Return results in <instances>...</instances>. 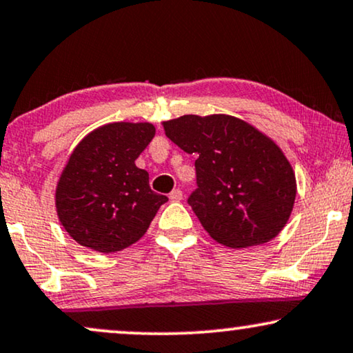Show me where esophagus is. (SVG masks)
<instances>
[{
  "label": "esophagus",
  "instance_id": "34e87169",
  "mask_svg": "<svg viewBox=\"0 0 353 353\" xmlns=\"http://www.w3.org/2000/svg\"><path fill=\"white\" fill-rule=\"evenodd\" d=\"M169 199L172 201H181L182 200V190L181 189H174L171 194H169Z\"/></svg>",
  "mask_w": 353,
  "mask_h": 353
}]
</instances>
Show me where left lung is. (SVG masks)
Masks as SVG:
<instances>
[{
  "instance_id": "left-lung-1",
  "label": "left lung",
  "mask_w": 353,
  "mask_h": 353,
  "mask_svg": "<svg viewBox=\"0 0 353 353\" xmlns=\"http://www.w3.org/2000/svg\"><path fill=\"white\" fill-rule=\"evenodd\" d=\"M163 125L171 142L196 157V189L187 201L216 242L247 248L278 236L297 194L278 145L225 114H185Z\"/></svg>"
}]
</instances>
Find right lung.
<instances>
[{
  "label": "right lung",
  "instance_id": "1",
  "mask_svg": "<svg viewBox=\"0 0 353 353\" xmlns=\"http://www.w3.org/2000/svg\"><path fill=\"white\" fill-rule=\"evenodd\" d=\"M153 137L148 122H112L75 147L56 189L59 221L75 242L112 253L147 232L168 201L150 189L148 172L135 166Z\"/></svg>",
  "mask_w": 353,
  "mask_h": 353
}]
</instances>
